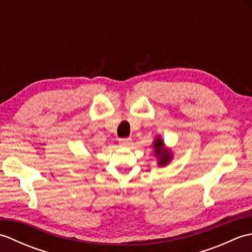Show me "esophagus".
Wrapping results in <instances>:
<instances>
[{
	"label": "esophagus",
	"mask_w": 252,
	"mask_h": 252,
	"mask_svg": "<svg viewBox=\"0 0 252 252\" xmlns=\"http://www.w3.org/2000/svg\"><path fill=\"white\" fill-rule=\"evenodd\" d=\"M119 143L121 144L122 146H130L131 144H132V138H120L119 140Z\"/></svg>",
	"instance_id": "obj_1"
}]
</instances>
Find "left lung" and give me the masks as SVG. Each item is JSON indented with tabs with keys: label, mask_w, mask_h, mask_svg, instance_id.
Instances as JSON below:
<instances>
[{
	"label": "left lung",
	"mask_w": 252,
	"mask_h": 252,
	"mask_svg": "<svg viewBox=\"0 0 252 252\" xmlns=\"http://www.w3.org/2000/svg\"><path fill=\"white\" fill-rule=\"evenodd\" d=\"M154 148V156L157 159V164L159 167H165L168 165L173 159V151L171 148L165 146L164 141L160 135L155 137L153 142Z\"/></svg>",
	"instance_id": "8db88e82"
}]
</instances>
